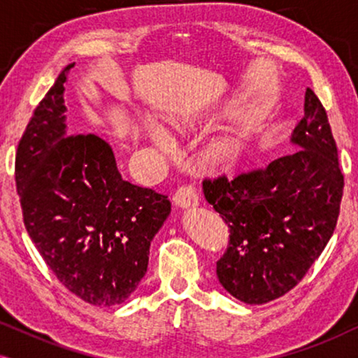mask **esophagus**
<instances>
[{"label": "esophagus", "instance_id": "34e87169", "mask_svg": "<svg viewBox=\"0 0 358 358\" xmlns=\"http://www.w3.org/2000/svg\"><path fill=\"white\" fill-rule=\"evenodd\" d=\"M174 202L180 208L195 207L199 203V194L192 184H182L174 194Z\"/></svg>", "mask_w": 358, "mask_h": 358}]
</instances>
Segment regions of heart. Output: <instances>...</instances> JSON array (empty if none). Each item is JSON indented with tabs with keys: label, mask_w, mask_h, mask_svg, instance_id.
Here are the masks:
<instances>
[{
	"label": "heart",
	"mask_w": 358,
	"mask_h": 358,
	"mask_svg": "<svg viewBox=\"0 0 358 358\" xmlns=\"http://www.w3.org/2000/svg\"><path fill=\"white\" fill-rule=\"evenodd\" d=\"M169 124L176 131L184 134V131H189L197 127L199 117L197 114H180L173 117L169 120ZM155 140L159 141V143H164L166 141L164 135L159 134V131H155ZM234 153H236V145L231 140H220L212 148V156L215 159H229L231 156H234Z\"/></svg>",
	"instance_id": "obj_1"
}]
</instances>
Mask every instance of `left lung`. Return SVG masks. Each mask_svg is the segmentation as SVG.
I'll return each instance as SVG.
<instances>
[{"instance_id": "obj_1", "label": "left lung", "mask_w": 358, "mask_h": 358, "mask_svg": "<svg viewBox=\"0 0 358 358\" xmlns=\"http://www.w3.org/2000/svg\"><path fill=\"white\" fill-rule=\"evenodd\" d=\"M292 143L300 150L261 169L203 180L205 199L229 228L218 280L248 305L272 301L298 285L339 218L344 174L326 109L310 87Z\"/></svg>"}]
</instances>
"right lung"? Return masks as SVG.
<instances>
[{
	"label": "right lung",
	"mask_w": 358,
	"mask_h": 358,
	"mask_svg": "<svg viewBox=\"0 0 358 358\" xmlns=\"http://www.w3.org/2000/svg\"><path fill=\"white\" fill-rule=\"evenodd\" d=\"M73 66L63 68L19 141L16 187L29 236L58 280L86 303L114 306L145 277L171 202L122 179L101 136L66 134L63 85Z\"/></svg>",
	"instance_id": "right-lung-1"
}]
</instances>
